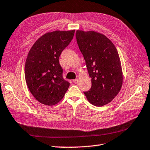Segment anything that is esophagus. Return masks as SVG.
<instances>
[{
    "label": "esophagus",
    "instance_id": "1",
    "mask_svg": "<svg viewBox=\"0 0 150 150\" xmlns=\"http://www.w3.org/2000/svg\"><path fill=\"white\" fill-rule=\"evenodd\" d=\"M73 82H74L75 83H78V82H79V79H75V80H73Z\"/></svg>",
    "mask_w": 150,
    "mask_h": 150
}]
</instances>
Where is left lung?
Listing matches in <instances>:
<instances>
[{
	"instance_id": "obj_1",
	"label": "left lung",
	"mask_w": 150,
	"mask_h": 150,
	"mask_svg": "<svg viewBox=\"0 0 150 150\" xmlns=\"http://www.w3.org/2000/svg\"><path fill=\"white\" fill-rule=\"evenodd\" d=\"M76 38L91 78V89L84 94L94 106L108 104L117 96L123 84L117 48L106 36L94 31L76 30Z\"/></svg>"
}]
</instances>
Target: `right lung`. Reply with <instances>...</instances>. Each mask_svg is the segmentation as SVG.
<instances>
[{
  "mask_svg": "<svg viewBox=\"0 0 150 150\" xmlns=\"http://www.w3.org/2000/svg\"><path fill=\"white\" fill-rule=\"evenodd\" d=\"M74 33L75 30L47 32L38 38L29 51L25 67L26 83L42 104L56 105L70 86L63 78L59 57Z\"/></svg>",
  "mask_w": 150,
  "mask_h": 150,
  "instance_id": "add662e5",
  "label": "right lung"
}]
</instances>
